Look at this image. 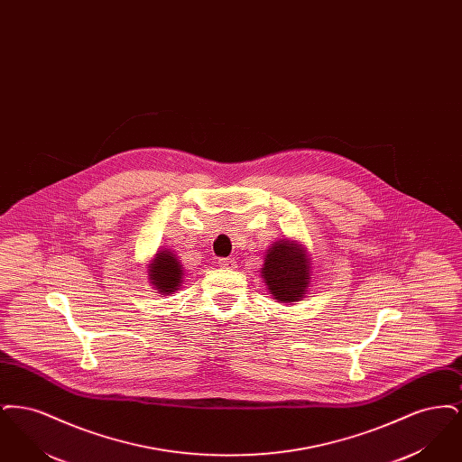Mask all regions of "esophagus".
<instances>
[{"label": "esophagus", "mask_w": 462, "mask_h": 462, "mask_svg": "<svg viewBox=\"0 0 462 462\" xmlns=\"http://www.w3.org/2000/svg\"><path fill=\"white\" fill-rule=\"evenodd\" d=\"M218 264H220L221 268H230L232 270V268H236L237 262L234 258H220Z\"/></svg>", "instance_id": "1"}]
</instances>
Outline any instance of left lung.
Here are the masks:
<instances>
[{"mask_svg": "<svg viewBox=\"0 0 462 462\" xmlns=\"http://www.w3.org/2000/svg\"><path fill=\"white\" fill-rule=\"evenodd\" d=\"M262 277L270 294L282 303L303 298L310 282V262L305 249L296 242L279 241L266 253Z\"/></svg>", "mask_w": 462, "mask_h": 462, "instance_id": "obj_1", "label": "left lung"}]
</instances>
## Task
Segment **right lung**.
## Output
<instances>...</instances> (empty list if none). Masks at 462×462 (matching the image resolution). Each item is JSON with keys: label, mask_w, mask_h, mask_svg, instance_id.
Wrapping results in <instances>:
<instances>
[{"label": "right lung", "mask_w": 462, "mask_h": 462, "mask_svg": "<svg viewBox=\"0 0 462 462\" xmlns=\"http://www.w3.org/2000/svg\"><path fill=\"white\" fill-rule=\"evenodd\" d=\"M149 279L159 292L170 294L175 292L181 284V264L176 260L175 254L170 251H161L155 254L154 263L149 266Z\"/></svg>", "instance_id": "right-lung-1"}]
</instances>
